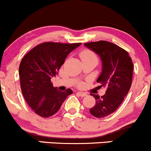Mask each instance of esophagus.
I'll return each mask as SVG.
<instances>
[{
  "instance_id": "esophagus-1",
  "label": "esophagus",
  "mask_w": 151,
  "mask_h": 151,
  "mask_svg": "<svg viewBox=\"0 0 151 151\" xmlns=\"http://www.w3.org/2000/svg\"><path fill=\"white\" fill-rule=\"evenodd\" d=\"M77 94L79 96H81V97H84L86 96H87V94L86 93H83V92H78Z\"/></svg>"
}]
</instances>
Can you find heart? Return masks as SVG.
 Returning <instances> with one entry per match:
<instances>
[{
    "instance_id": "heart-1",
    "label": "heart",
    "mask_w": 151,
    "mask_h": 151,
    "mask_svg": "<svg viewBox=\"0 0 151 151\" xmlns=\"http://www.w3.org/2000/svg\"><path fill=\"white\" fill-rule=\"evenodd\" d=\"M81 60H95L98 62V57L96 54L90 50H85L80 53Z\"/></svg>"
}]
</instances>
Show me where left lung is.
<instances>
[{
	"label": "left lung",
	"mask_w": 151,
	"mask_h": 151,
	"mask_svg": "<svg viewBox=\"0 0 151 151\" xmlns=\"http://www.w3.org/2000/svg\"><path fill=\"white\" fill-rule=\"evenodd\" d=\"M84 45L101 58L102 72L96 81L101 85L99 88L106 89V93L101 97L91 94L94 97L96 104L89 111L97 118L104 117L117 109L129 92L133 64L129 53L114 43L102 40Z\"/></svg>",
	"instance_id": "obj_1"
}]
</instances>
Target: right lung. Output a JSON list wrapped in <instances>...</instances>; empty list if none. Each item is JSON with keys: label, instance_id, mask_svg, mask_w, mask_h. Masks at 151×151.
<instances>
[{"label": "right lung", "instance_id": "add662e5", "mask_svg": "<svg viewBox=\"0 0 151 151\" xmlns=\"http://www.w3.org/2000/svg\"><path fill=\"white\" fill-rule=\"evenodd\" d=\"M81 43L47 42L37 45L25 55L19 65L20 86L26 101L42 117H50L60 108L70 88L65 91L53 86L51 78L55 76L71 51Z\"/></svg>", "mask_w": 151, "mask_h": 151}]
</instances>
